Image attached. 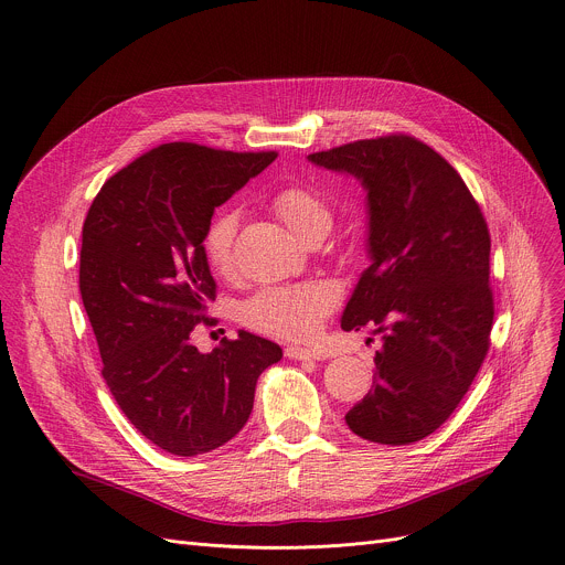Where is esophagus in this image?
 Listing matches in <instances>:
<instances>
[{
	"label": "esophagus",
	"mask_w": 565,
	"mask_h": 565,
	"mask_svg": "<svg viewBox=\"0 0 565 565\" xmlns=\"http://www.w3.org/2000/svg\"><path fill=\"white\" fill-rule=\"evenodd\" d=\"M286 356L295 359V361H310V359H319V352L312 348H299V345H288L286 348Z\"/></svg>",
	"instance_id": "esophagus-1"
}]
</instances>
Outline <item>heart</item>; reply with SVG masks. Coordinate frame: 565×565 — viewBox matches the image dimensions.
<instances>
[{"label":"heart","instance_id":"b5f03b06","mask_svg":"<svg viewBox=\"0 0 565 565\" xmlns=\"http://www.w3.org/2000/svg\"><path fill=\"white\" fill-rule=\"evenodd\" d=\"M273 213L299 239L326 235L332 226L328 202L310 183H290L277 191L270 200ZM235 233L237 213L222 211L206 226L202 246L209 266L220 275H231L235 268ZM337 290L321 281H303L290 286H268L257 290L239 308V319L248 328L284 337L306 339L312 337L321 321L332 312Z\"/></svg>","mask_w":565,"mask_h":565}]
</instances>
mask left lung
Returning <instances> with one entry per match:
<instances>
[{
	"instance_id": "1",
	"label": "left lung",
	"mask_w": 565,
	"mask_h": 565,
	"mask_svg": "<svg viewBox=\"0 0 565 565\" xmlns=\"http://www.w3.org/2000/svg\"><path fill=\"white\" fill-rule=\"evenodd\" d=\"M308 159L367 191L372 264L341 317L382 334L372 391L348 411L361 439L408 446L459 406L490 348V233L461 174L428 143L393 132Z\"/></svg>"
}]
</instances>
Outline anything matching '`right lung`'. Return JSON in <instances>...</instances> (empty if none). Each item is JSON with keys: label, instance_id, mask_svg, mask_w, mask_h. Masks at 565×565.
<instances>
[{"label": "right lung", "instance_id": "1", "mask_svg": "<svg viewBox=\"0 0 565 565\" xmlns=\"http://www.w3.org/2000/svg\"><path fill=\"white\" fill-rule=\"evenodd\" d=\"M275 157L161 143L115 172L88 209L79 290L102 374L130 424L170 455L231 441L253 413L259 374L281 359L277 343L246 330L209 354L191 339L217 292L206 226Z\"/></svg>", "mask_w": 565, "mask_h": 565}]
</instances>
